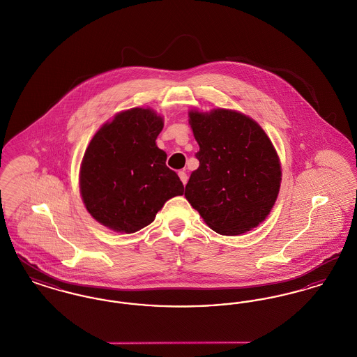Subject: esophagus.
<instances>
[{"instance_id": "esophagus-1", "label": "esophagus", "mask_w": 357, "mask_h": 357, "mask_svg": "<svg viewBox=\"0 0 357 357\" xmlns=\"http://www.w3.org/2000/svg\"><path fill=\"white\" fill-rule=\"evenodd\" d=\"M178 175H179V178H181L182 183H183V185H186L187 179H188V178H187L186 172H185V171H179V172H178Z\"/></svg>"}]
</instances>
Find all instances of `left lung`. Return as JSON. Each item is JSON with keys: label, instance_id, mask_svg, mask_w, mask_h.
Segmentation results:
<instances>
[{"label": "left lung", "instance_id": "obj_1", "mask_svg": "<svg viewBox=\"0 0 357 357\" xmlns=\"http://www.w3.org/2000/svg\"><path fill=\"white\" fill-rule=\"evenodd\" d=\"M199 144V167L186 197L204 223L222 236H239L266 220L281 187V162L271 137L242 112L188 111Z\"/></svg>", "mask_w": 357, "mask_h": 357}]
</instances>
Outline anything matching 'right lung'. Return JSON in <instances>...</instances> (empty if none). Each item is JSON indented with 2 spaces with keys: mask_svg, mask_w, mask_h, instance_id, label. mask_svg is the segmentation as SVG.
<instances>
[{
  "mask_svg": "<svg viewBox=\"0 0 357 357\" xmlns=\"http://www.w3.org/2000/svg\"><path fill=\"white\" fill-rule=\"evenodd\" d=\"M163 116L130 108L104 123L85 149L79 186L86 211L102 226L131 234L155 220L185 187L156 146Z\"/></svg>",
  "mask_w": 357,
  "mask_h": 357,
  "instance_id": "obj_1",
  "label": "right lung"
}]
</instances>
